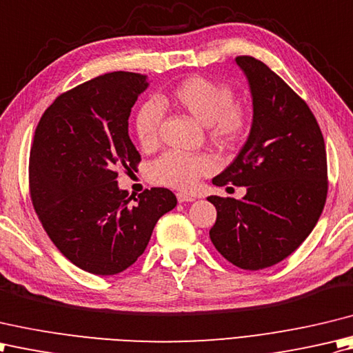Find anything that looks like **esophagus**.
I'll use <instances>...</instances> for the list:
<instances>
[{"label": "esophagus", "mask_w": 353, "mask_h": 353, "mask_svg": "<svg viewBox=\"0 0 353 353\" xmlns=\"http://www.w3.org/2000/svg\"><path fill=\"white\" fill-rule=\"evenodd\" d=\"M176 198H178V203H192V201H195V196L187 195V193H183V192H178Z\"/></svg>", "instance_id": "obj_1"}]
</instances>
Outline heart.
I'll return each mask as SVG.
<instances>
[{"label":"heart","mask_w":353,"mask_h":353,"mask_svg":"<svg viewBox=\"0 0 353 353\" xmlns=\"http://www.w3.org/2000/svg\"><path fill=\"white\" fill-rule=\"evenodd\" d=\"M158 103L189 114L205 126L208 140L221 148L234 146L250 123L247 108L234 102L232 86L204 76L184 79L166 94L158 96ZM161 117V108L152 100L137 108L134 132L143 149L157 146ZM213 169L214 163L205 154L166 152L150 164L148 175L154 184L187 190L192 189L199 178L212 174Z\"/></svg>","instance_id":"1"}]
</instances>
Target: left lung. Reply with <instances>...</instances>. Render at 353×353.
<instances>
[{"instance_id": "left-lung-1", "label": "left lung", "mask_w": 353, "mask_h": 353, "mask_svg": "<svg viewBox=\"0 0 353 353\" xmlns=\"http://www.w3.org/2000/svg\"><path fill=\"white\" fill-rule=\"evenodd\" d=\"M253 96V125L234 161L213 178L245 185L242 199L208 196L216 207L214 248L242 270H263L296 251L323 212L327 160L321 129L282 77L253 56H237Z\"/></svg>"}]
</instances>
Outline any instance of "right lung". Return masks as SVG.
<instances>
[{
    "label": "right lung",
    "instance_id": "obj_1",
    "mask_svg": "<svg viewBox=\"0 0 353 353\" xmlns=\"http://www.w3.org/2000/svg\"><path fill=\"white\" fill-rule=\"evenodd\" d=\"M145 74L114 71L74 86L42 114L30 148L28 189L36 214L56 248L83 271L112 276L146 250L176 196L152 187L131 198L117 185L119 169L141 157L128 134Z\"/></svg>",
    "mask_w": 353,
    "mask_h": 353
}]
</instances>
